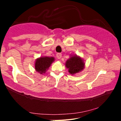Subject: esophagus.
Listing matches in <instances>:
<instances>
[{"mask_svg":"<svg viewBox=\"0 0 121 121\" xmlns=\"http://www.w3.org/2000/svg\"><path fill=\"white\" fill-rule=\"evenodd\" d=\"M56 57L58 59H60L62 57V54L60 53H57Z\"/></svg>","mask_w":121,"mask_h":121,"instance_id":"esophagus-1","label":"esophagus"}]
</instances>
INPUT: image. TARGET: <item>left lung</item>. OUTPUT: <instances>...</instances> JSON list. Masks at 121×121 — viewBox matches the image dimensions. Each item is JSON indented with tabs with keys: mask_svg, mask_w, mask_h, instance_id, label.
I'll return each instance as SVG.
<instances>
[{
	"mask_svg": "<svg viewBox=\"0 0 121 121\" xmlns=\"http://www.w3.org/2000/svg\"><path fill=\"white\" fill-rule=\"evenodd\" d=\"M65 66L70 74L74 75L81 72L85 68V62L81 57L72 55L65 62Z\"/></svg>",
	"mask_w": 121,
	"mask_h": 121,
	"instance_id": "1",
	"label": "left lung"
}]
</instances>
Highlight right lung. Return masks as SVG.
Instances as JSON below:
<instances>
[{
	"label": "right lung",
	"mask_w": 121,
	"mask_h": 121,
	"mask_svg": "<svg viewBox=\"0 0 121 121\" xmlns=\"http://www.w3.org/2000/svg\"><path fill=\"white\" fill-rule=\"evenodd\" d=\"M55 61L53 57L43 56L37 58L35 63V68L36 71L43 74L45 73L53 62Z\"/></svg>",
	"instance_id": "1"
}]
</instances>
